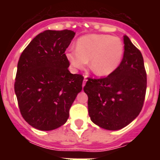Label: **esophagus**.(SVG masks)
<instances>
[{
  "label": "esophagus",
  "mask_w": 160,
  "mask_h": 160,
  "mask_svg": "<svg viewBox=\"0 0 160 160\" xmlns=\"http://www.w3.org/2000/svg\"><path fill=\"white\" fill-rule=\"evenodd\" d=\"M84 81H83V83H82V87H84V86H85V84H86V82H87V76L85 75L84 76Z\"/></svg>",
  "instance_id": "obj_1"
}]
</instances>
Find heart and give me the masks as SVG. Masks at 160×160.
<instances>
[{"label": "heart", "mask_w": 160, "mask_h": 160, "mask_svg": "<svg viewBox=\"0 0 160 160\" xmlns=\"http://www.w3.org/2000/svg\"><path fill=\"white\" fill-rule=\"evenodd\" d=\"M123 51V44L117 37L90 34L79 38L77 49L68 50L66 58L75 69H83L90 61V70L95 75L105 77L118 68Z\"/></svg>", "instance_id": "obj_1"}]
</instances>
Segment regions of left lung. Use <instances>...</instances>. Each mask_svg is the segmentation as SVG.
Here are the masks:
<instances>
[{
    "label": "left lung",
    "mask_w": 160,
    "mask_h": 160,
    "mask_svg": "<svg viewBox=\"0 0 160 160\" xmlns=\"http://www.w3.org/2000/svg\"><path fill=\"white\" fill-rule=\"evenodd\" d=\"M123 58L115 71L103 78H88L85 93L88 96L90 119L101 128L117 131L138 116L143 106L147 73L141 52L124 36Z\"/></svg>",
    "instance_id": "1"
}]
</instances>
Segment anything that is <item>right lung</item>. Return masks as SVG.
I'll return each instance as SVG.
<instances>
[{
  "label": "right lung",
  "instance_id": "obj_1",
  "mask_svg": "<svg viewBox=\"0 0 160 160\" xmlns=\"http://www.w3.org/2000/svg\"><path fill=\"white\" fill-rule=\"evenodd\" d=\"M75 32L46 30L23 50L18 63L14 90L24 119L40 131L62 126L78 94L82 75L70 73L65 51Z\"/></svg>",
  "mask_w": 160,
  "mask_h": 160
}]
</instances>
